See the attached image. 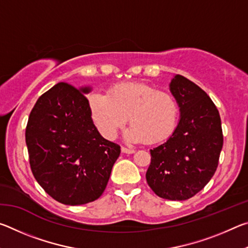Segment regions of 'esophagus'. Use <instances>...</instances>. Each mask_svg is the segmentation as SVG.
Wrapping results in <instances>:
<instances>
[{
  "label": "esophagus",
  "mask_w": 248,
  "mask_h": 248,
  "mask_svg": "<svg viewBox=\"0 0 248 248\" xmlns=\"http://www.w3.org/2000/svg\"><path fill=\"white\" fill-rule=\"evenodd\" d=\"M121 152L125 153V154H133L136 151H134L133 149H128V148H124V146H123V148H121Z\"/></svg>",
  "instance_id": "obj_1"
}]
</instances>
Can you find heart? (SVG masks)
I'll return each instance as SVG.
<instances>
[{"label": "heart", "mask_w": 248, "mask_h": 248, "mask_svg": "<svg viewBox=\"0 0 248 248\" xmlns=\"http://www.w3.org/2000/svg\"><path fill=\"white\" fill-rule=\"evenodd\" d=\"M89 107L96 128L106 139H114L129 117L132 125L125 131V139L150 144L173 136L180 114L173 95L140 83L117 85L107 95L92 93Z\"/></svg>", "instance_id": "heart-1"}]
</instances>
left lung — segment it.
<instances>
[{"label":"left lung","instance_id":"1","mask_svg":"<svg viewBox=\"0 0 248 248\" xmlns=\"http://www.w3.org/2000/svg\"><path fill=\"white\" fill-rule=\"evenodd\" d=\"M170 91L179 105V121L173 136L151 152L146 182L158 197L186 200L215 175L223 146L221 118L203 90L176 74Z\"/></svg>","mask_w":248,"mask_h":248}]
</instances>
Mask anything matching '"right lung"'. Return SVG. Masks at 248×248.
Returning <instances> with one entry per match:
<instances>
[{
  "mask_svg": "<svg viewBox=\"0 0 248 248\" xmlns=\"http://www.w3.org/2000/svg\"><path fill=\"white\" fill-rule=\"evenodd\" d=\"M92 86L58 83L37 100L29 115L26 144L33 176L64 204L98 199L107 186L120 146L100 136L91 117Z\"/></svg>",
  "mask_w": 248,
  "mask_h": 248,
  "instance_id": "add662e5",
  "label": "right lung"
}]
</instances>
